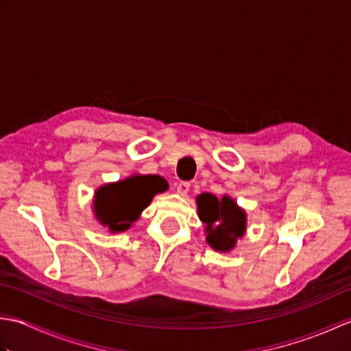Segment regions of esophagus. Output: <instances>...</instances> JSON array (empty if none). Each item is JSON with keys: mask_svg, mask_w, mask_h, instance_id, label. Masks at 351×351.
Wrapping results in <instances>:
<instances>
[{"mask_svg": "<svg viewBox=\"0 0 351 351\" xmlns=\"http://www.w3.org/2000/svg\"><path fill=\"white\" fill-rule=\"evenodd\" d=\"M176 191L180 193L181 196H187V195H189V191H190V184H189V182H185V181L180 182V184L176 185Z\"/></svg>", "mask_w": 351, "mask_h": 351, "instance_id": "obj_1", "label": "esophagus"}]
</instances>
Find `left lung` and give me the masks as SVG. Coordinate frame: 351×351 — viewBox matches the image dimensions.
<instances>
[{
    "instance_id": "1",
    "label": "left lung",
    "mask_w": 351,
    "mask_h": 351,
    "mask_svg": "<svg viewBox=\"0 0 351 351\" xmlns=\"http://www.w3.org/2000/svg\"><path fill=\"white\" fill-rule=\"evenodd\" d=\"M199 217L206 225V241L220 252L232 249L238 237H243L245 229V214L237 206L232 199L219 200L210 193L197 197Z\"/></svg>"
}]
</instances>
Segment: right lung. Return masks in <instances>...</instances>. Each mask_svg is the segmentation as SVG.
<instances>
[{"label": "right lung", "mask_w": 351, "mask_h": 351, "mask_svg": "<svg viewBox=\"0 0 351 351\" xmlns=\"http://www.w3.org/2000/svg\"><path fill=\"white\" fill-rule=\"evenodd\" d=\"M167 190V182L160 176H132L128 180L107 184L96 191L95 213L111 232L126 230L138 214L151 204L156 193Z\"/></svg>", "instance_id": "add662e5"}]
</instances>
